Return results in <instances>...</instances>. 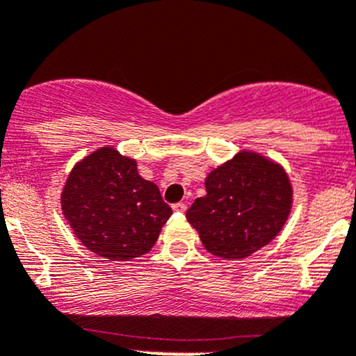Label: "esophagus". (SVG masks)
<instances>
[{
    "mask_svg": "<svg viewBox=\"0 0 356 356\" xmlns=\"http://www.w3.org/2000/svg\"><path fill=\"white\" fill-rule=\"evenodd\" d=\"M172 209H174V212L184 213L186 209H188V205H186L184 202H179V203H174V205H172Z\"/></svg>",
    "mask_w": 356,
    "mask_h": 356,
    "instance_id": "esophagus-1",
    "label": "esophagus"
}]
</instances>
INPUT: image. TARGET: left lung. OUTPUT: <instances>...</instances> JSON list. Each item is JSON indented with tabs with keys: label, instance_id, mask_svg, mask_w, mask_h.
<instances>
[{
	"label": "left lung",
	"instance_id": "8db88e82",
	"mask_svg": "<svg viewBox=\"0 0 356 356\" xmlns=\"http://www.w3.org/2000/svg\"><path fill=\"white\" fill-rule=\"evenodd\" d=\"M205 189L186 217L217 257L241 259L257 252L280 233L292 209L284 168L250 151H240L210 172Z\"/></svg>",
	"mask_w": 356,
	"mask_h": 356
}]
</instances>
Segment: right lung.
I'll return each mask as SVG.
<instances>
[{"instance_id":"add662e5","label":"right lung","mask_w":356,"mask_h":356,"mask_svg":"<svg viewBox=\"0 0 356 356\" xmlns=\"http://www.w3.org/2000/svg\"><path fill=\"white\" fill-rule=\"evenodd\" d=\"M60 205L76 238L111 261L149 252L172 209L154 182L137 172V161L115 147H101L74 165Z\"/></svg>"}]
</instances>
